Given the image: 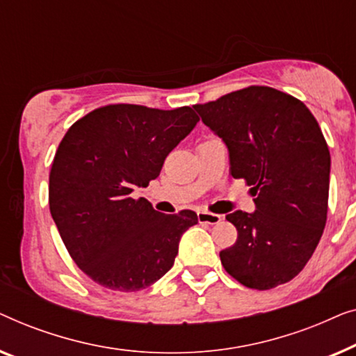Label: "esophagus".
Listing matches in <instances>:
<instances>
[{"label": "esophagus", "instance_id": "obj_1", "mask_svg": "<svg viewBox=\"0 0 356 356\" xmlns=\"http://www.w3.org/2000/svg\"><path fill=\"white\" fill-rule=\"evenodd\" d=\"M221 214H213L208 211H198V222L200 224H218L221 221Z\"/></svg>", "mask_w": 356, "mask_h": 356}]
</instances>
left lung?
<instances>
[{
  "mask_svg": "<svg viewBox=\"0 0 356 356\" xmlns=\"http://www.w3.org/2000/svg\"><path fill=\"white\" fill-rule=\"evenodd\" d=\"M193 108L226 143L230 176L252 187L257 207L226 216L238 235L219 253L224 269L248 289L289 282L327 219L330 154L318 121L292 95L259 85Z\"/></svg>",
  "mask_w": 356,
  "mask_h": 356,
  "instance_id": "obj_1",
  "label": "left lung"
}]
</instances>
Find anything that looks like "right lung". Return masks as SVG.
I'll return each instance as SVG.
<instances>
[{"mask_svg":"<svg viewBox=\"0 0 356 356\" xmlns=\"http://www.w3.org/2000/svg\"><path fill=\"white\" fill-rule=\"evenodd\" d=\"M198 121L190 106L108 104L64 135L49 172V211L69 254L97 284L137 292L172 268L197 213L163 214L130 193L159 176Z\"/></svg>","mask_w":356,"mask_h":356,"instance_id":"add662e5","label":"right lung"}]
</instances>
